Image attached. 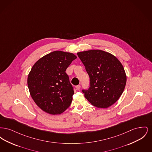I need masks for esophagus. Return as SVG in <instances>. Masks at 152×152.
I'll return each instance as SVG.
<instances>
[{"mask_svg":"<svg viewBox=\"0 0 152 152\" xmlns=\"http://www.w3.org/2000/svg\"><path fill=\"white\" fill-rule=\"evenodd\" d=\"M76 89L77 90V91H79L80 89V86H76Z\"/></svg>","mask_w":152,"mask_h":152,"instance_id":"esophagus-1","label":"esophagus"}]
</instances>
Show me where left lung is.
<instances>
[{"label": "left lung", "instance_id": "left-lung-1", "mask_svg": "<svg viewBox=\"0 0 152 152\" xmlns=\"http://www.w3.org/2000/svg\"><path fill=\"white\" fill-rule=\"evenodd\" d=\"M90 77L84 96L92 105L107 108L118 100L125 89L126 75L122 64L112 53L91 50L77 53Z\"/></svg>", "mask_w": 152, "mask_h": 152}]
</instances>
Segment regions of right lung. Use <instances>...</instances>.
<instances>
[{"label": "right lung", "instance_id": "add662e5", "mask_svg": "<svg viewBox=\"0 0 152 152\" xmlns=\"http://www.w3.org/2000/svg\"><path fill=\"white\" fill-rule=\"evenodd\" d=\"M76 58L71 52L53 51L32 66L27 77L29 94L44 112L60 115L70 106L74 92L65 71Z\"/></svg>", "mask_w": 152, "mask_h": 152}]
</instances>
